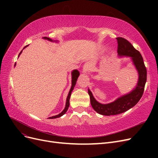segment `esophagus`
<instances>
[{
	"mask_svg": "<svg viewBox=\"0 0 158 158\" xmlns=\"http://www.w3.org/2000/svg\"><path fill=\"white\" fill-rule=\"evenodd\" d=\"M91 67H92V63L90 62H87L84 64L83 69H82V73H86L90 70Z\"/></svg>",
	"mask_w": 158,
	"mask_h": 158,
	"instance_id": "obj_1",
	"label": "esophagus"
}]
</instances>
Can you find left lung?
I'll return each instance as SVG.
<instances>
[{"instance_id": "8db88e82", "label": "left lung", "mask_w": 158, "mask_h": 158, "mask_svg": "<svg viewBox=\"0 0 158 158\" xmlns=\"http://www.w3.org/2000/svg\"><path fill=\"white\" fill-rule=\"evenodd\" d=\"M118 56L130 57L138 72V82L130 92L120 96L114 102L102 104L98 102L94 97L92 92L88 89V94L90 98V103L93 109L98 113L103 115H115L128 111L133 107L139 102L144 93V86L146 82L147 71L145 67L144 60L140 52L137 51L130 42L123 37H117Z\"/></svg>"}]
</instances>
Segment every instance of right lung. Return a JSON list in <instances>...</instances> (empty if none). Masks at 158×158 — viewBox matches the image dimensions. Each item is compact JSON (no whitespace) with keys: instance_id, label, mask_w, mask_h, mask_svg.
<instances>
[{"instance_id":"obj_1","label":"right lung","mask_w":158,"mask_h":158,"mask_svg":"<svg viewBox=\"0 0 158 158\" xmlns=\"http://www.w3.org/2000/svg\"><path fill=\"white\" fill-rule=\"evenodd\" d=\"M43 39L47 40L52 41V42H53V41H54V42H57V41H53V40H52L51 39V38L47 37H43ZM27 46H28V45L25 46L24 47H23V49H25L26 47H27ZM22 51H21V52H20V54H19V55H18V57H19V56H20V55L22 53ZM14 66H16V64H15V65H14ZM71 75H72V85H71L70 89L67 98H66V106H65V107H64V110H63V111H62L61 113H60L59 114H57V115L49 117V118H56L60 117L61 116H63L64 114H65V113H66V111H67V110H68V109H69V106H70V102H69V101H70V95H71V93H72V92H73V89H74V86H75V85H76V81H77V79H78V78L79 75H80V73H79V71H78V70H74L73 72H72Z\"/></svg>"}]
</instances>
